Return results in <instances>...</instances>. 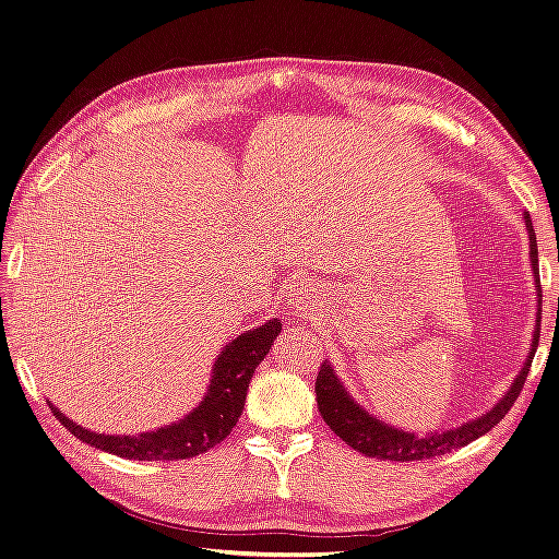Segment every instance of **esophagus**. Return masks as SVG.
<instances>
[{
	"instance_id": "esophagus-1",
	"label": "esophagus",
	"mask_w": 559,
	"mask_h": 559,
	"mask_svg": "<svg viewBox=\"0 0 559 559\" xmlns=\"http://www.w3.org/2000/svg\"><path fill=\"white\" fill-rule=\"evenodd\" d=\"M313 288H316V285H313L309 278H295V281L290 283L288 293H285V297H290V305L305 307L307 301L311 299V295H313Z\"/></svg>"
}]
</instances>
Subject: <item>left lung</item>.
Returning <instances> with one entry per match:
<instances>
[{
	"label": "left lung",
	"instance_id": "1",
	"mask_svg": "<svg viewBox=\"0 0 559 559\" xmlns=\"http://www.w3.org/2000/svg\"><path fill=\"white\" fill-rule=\"evenodd\" d=\"M524 222H527V234H530V258H532V271L536 278V293H538V313H536V328H534V340L530 356L524 360L520 374L515 377L513 384H510L508 393L501 401L493 405L483 417L473 421L461 424L456 428L442 430V433H430V436H414L407 430H397L384 421L374 419L370 412H365L354 397H350L337 374L332 372L328 360L321 365V372L316 377V401L318 412H321L323 421L337 433L348 448L365 456H374L381 461H421V459H433L440 454H448L452 450L464 448V444L477 440L480 436L489 433V430L497 426L508 409L515 405L518 395L522 393L524 381H527L532 360L538 346V332H540V278H538V248H536V234L532 227L530 213H524Z\"/></svg>",
	"mask_w": 559,
	"mask_h": 559
}]
</instances>
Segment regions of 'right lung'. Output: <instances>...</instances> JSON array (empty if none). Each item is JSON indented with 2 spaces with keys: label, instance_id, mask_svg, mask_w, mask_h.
I'll use <instances>...</instances> for the list:
<instances>
[{
  "label": "right lung",
  "instance_id": "add662e5",
  "mask_svg": "<svg viewBox=\"0 0 559 559\" xmlns=\"http://www.w3.org/2000/svg\"><path fill=\"white\" fill-rule=\"evenodd\" d=\"M281 323L278 318H271L269 323L248 330L231 340L225 350L217 356L213 379L209 393L201 401V405L189 412L185 419L178 424L164 426L152 433L140 436H105L93 433L82 426L70 421L66 414L58 407H51V412L58 417V421L66 426L72 436H76L82 442L98 448L103 452L117 454L123 459L135 461H178L189 459L209 452L217 442L225 440L231 428L236 426L238 417H241L246 405L248 384L254 374V368L264 360L269 354L271 344L278 337Z\"/></svg>",
  "mask_w": 559,
  "mask_h": 559
}]
</instances>
